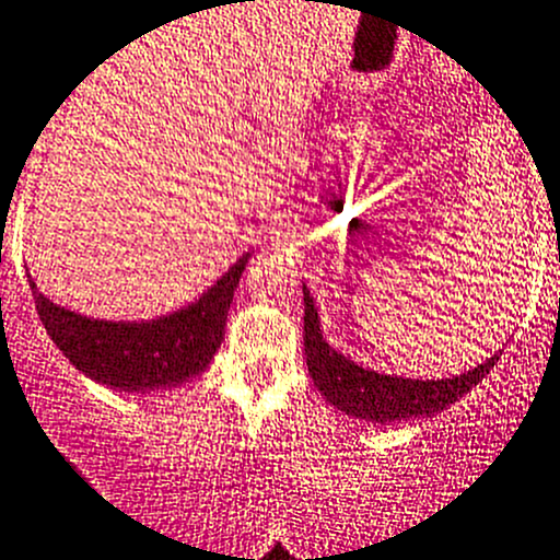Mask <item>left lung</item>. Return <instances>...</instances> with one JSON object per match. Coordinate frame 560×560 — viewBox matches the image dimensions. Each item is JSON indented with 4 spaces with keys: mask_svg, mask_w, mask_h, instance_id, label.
Returning <instances> with one entry per match:
<instances>
[{
    "mask_svg": "<svg viewBox=\"0 0 560 560\" xmlns=\"http://www.w3.org/2000/svg\"><path fill=\"white\" fill-rule=\"evenodd\" d=\"M303 347H306L308 374L325 401L345 416L372 421V424L438 416L448 405L463 399L474 385H479L501 358L495 352L481 366L443 380H412L374 372V369L341 355L336 347L325 341L317 306H314V298L308 295L306 284H303Z\"/></svg>",
    "mask_w": 560,
    "mask_h": 560,
    "instance_id": "8db88e82",
    "label": "left lung"
}]
</instances>
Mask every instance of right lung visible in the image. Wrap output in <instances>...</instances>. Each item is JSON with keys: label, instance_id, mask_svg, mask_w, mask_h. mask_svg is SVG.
I'll return each mask as SVG.
<instances>
[{"label": "right lung", "instance_id": "add662e5", "mask_svg": "<svg viewBox=\"0 0 560 560\" xmlns=\"http://www.w3.org/2000/svg\"><path fill=\"white\" fill-rule=\"evenodd\" d=\"M252 252L243 254L199 298L150 319H101L48 301L32 276L37 314L62 355L95 383L128 394L170 390L210 366L224 341L226 314Z\"/></svg>", "mask_w": 560, "mask_h": 560}]
</instances>
